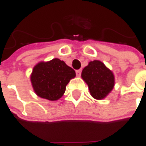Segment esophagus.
<instances>
[{"label":"esophagus","mask_w":146,"mask_h":146,"mask_svg":"<svg viewBox=\"0 0 146 146\" xmlns=\"http://www.w3.org/2000/svg\"><path fill=\"white\" fill-rule=\"evenodd\" d=\"M81 71H82V70H76V76H80V75H81Z\"/></svg>","instance_id":"obj_1"}]
</instances>
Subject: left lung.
Here are the masks:
<instances>
[{"mask_svg":"<svg viewBox=\"0 0 146 146\" xmlns=\"http://www.w3.org/2000/svg\"><path fill=\"white\" fill-rule=\"evenodd\" d=\"M81 76L88 85L92 97L102 99L110 93L114 86V76L102 62H90L82 71Z\"/></svg>","mask_w":146,"mask_h":146,"instance_id":"left-lung-1","label":"left lung"}]
</instances>
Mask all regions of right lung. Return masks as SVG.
Wrapping results in <instances>:
<instances>
[{
  "mask_svg": "<svg viewBox=\"0 0 146 146\" xmlns=\"http://www.w3.org/2000/svg\"><path fill=\"white\" fill-rule=\"evenodd\" d=\"M75 76L74 70L63 61L54 58L48 62L37 64L33 68L30 79L36 95L55 101L63 95L67 84Z\"/></svg>",
  "mask_w": 146,
  "mask_h": 146,
  "instance_id": "add662e5",
  "label": "right lung"
}]
</instances>
